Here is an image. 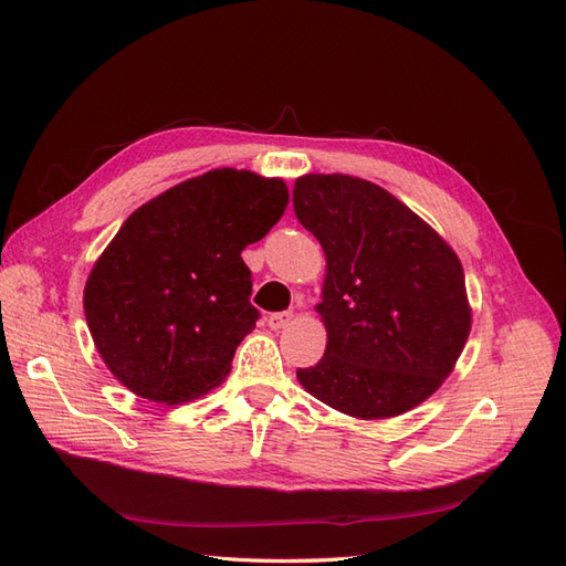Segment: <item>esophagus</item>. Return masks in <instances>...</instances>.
<instances>
[{
  "mask_svg": "<svg viewBox=\"0 0 566 566\" xmlns=\"http://www.w3.org/2000/svg\"><path fill=\"white\" fill-rule=\"evenodd\" d=\"M293 312H281V314H271L269 316V328L271 331H283V328H287L290 323H293Z\"/></svg>",
  "mask_w": 566,
  "mask_h": 566,
  "instance_id": "esophagus-1",
  "label": "esophagus"
}]
</instances>
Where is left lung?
<instances>
[{"label":"left lung","mask_w":566,"mask_h":566,"mask_svg":"<svg viewBox=\"0 0 566 566\" xmlns=\"http://www.w3.org/2000/svg\"><path fill=\"white\" fill-rule=\"evenodd\" d=\"M295 214L325 252L316 312L328 333L300 385L339 413L385 420L443 385L472 328L455 250L382 186L352 175H304Z\"/></svg>","instance_id":"1"}]
</instances>
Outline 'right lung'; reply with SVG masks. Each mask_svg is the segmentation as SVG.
Returning <instances> with one entry per match:
<instances>
[{"instance_id":"obj_1","label":"right lung","mask_w":566,"mask_h":566,"mask_svg":"<svg viewBox=\"0 0 566 566\" xmlns=\"http://www.w3.org/2000/svg\"><path fill=\"white\" fill-rule=\"evenodd\" d=\"M279 177L219 167L134 210L94 262L84 316L115 380L163 406L224 382L260 312L241 252L287 208Z\"/></svg>"}]
</instances>
